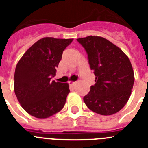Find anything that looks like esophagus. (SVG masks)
Masks as SVG:
<instances>
[{
	"label": "esophagus",
	"mask_w": 148,
	"mask_h": 148,
	"mask_svg": "<svg viewBox=\"0 0 148 148\" xmlns=\"http://www.w3.org/2000/svg\"><path fill=\"white\" fill-rule=\"evenodd\" d=\"M68 83H69V84L71 86H74V85H75V84H76V81H70Z\"/></svg>",
	"instance_id": "esophagus-1"
}]
</instances>
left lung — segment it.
Returning <instances> with one entry per match:
<instances>
[{
  "instance_id": "left-lung-1",
  "label": "left lung",
  "mask_w": 148,
  "mask_h": 148,
  "mask_svg": "<svg viewBox=\"0 0 148 148\" xmlns=\"http://www.w3.org/2000/svg\"><path fill=\"white\" fill-rule=\"evenodd\" d=\"M77 40L85 49L95 84L84 97L90 110L101 115L118 112L128 101L134 75L128 57L121 48L105 38L88 36Z\"/></svg>"
}]
</instances>
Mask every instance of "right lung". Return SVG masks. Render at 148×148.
Instances as JSON below:
<instances>
[{
    "mask_svg": "<svg viewBox=\"0 0 148 148\" xmlns=\"http://www.w3.org/2000/svg\"><path fill=\"white\" fill-rule=\"evenodd\" d=\"M73 39L43 38L20 59L15 69L14 89L26 112L47 118L61 110L69 94V84L51 81L63 51Z\"/></svg>",
    "mask_w": 148,
    "mask_h": 148,
    "instance_id": "right-lung-1",
    "label": "right lung"
}]
</instances>
